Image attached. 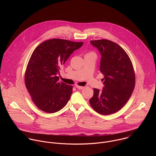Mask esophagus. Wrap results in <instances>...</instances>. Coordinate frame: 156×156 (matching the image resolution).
Segmentation results:
<instances>
[{
	"label": "esophagus",
	"instance_id": "obj_1",
	"mask_svg": "<svg viewBox=\"0 0 156 156\" xmlns=\"http://www.w3.org/2000/svg\"><path fill=\"white\" fill-rule=\"evenodd\" d=\"M77 89H79V90H83V89H84V86H78V85H75V86Z\"/></svg>",
	"mask_w": 156,
	"mask_h": 156
}]
</instances>
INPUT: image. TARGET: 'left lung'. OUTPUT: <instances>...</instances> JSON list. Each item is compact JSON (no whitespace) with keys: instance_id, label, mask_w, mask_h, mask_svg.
Here are the masks:
<instances>
[{"instance_id":"1","label":"left lung","mask_w":156,"mask_h":156,"mask_svg":"<svg viewBox=\"0 0 156 156\" xmlns=\"http://www.w3.org/2000/svg\"><path fill=\"white\" fill-rule=\"evenodd\" d=\"M90 42L101 54L100 71L104 75V87L102 91L94 89L90 103L100 114H112L126 104L134 90V69L126 52L114 42L99 39Z\"/></svg>"}]
</instances>
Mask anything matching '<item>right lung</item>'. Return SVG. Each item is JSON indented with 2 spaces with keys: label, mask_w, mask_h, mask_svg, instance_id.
<instances>
[{
  "label": "right lung",
  "mask_w": 156,
  "mask_h": 156,
  "mask_svg": "<svg viewBox=\"0 0 156 156\" xmlns=\"http://www.w3.org/2000/svg\"><path fill=\"white\" fill-rule=\"evenodd\" d=\"M83 42L52 39L41 43L33 51L25 75V83L34 104L40 110L54 113L67 104L73 86L59 81L60 66L80 48Z\"/></svg>",
  "instance_id": "right-lung-1"
}]
</instances>
